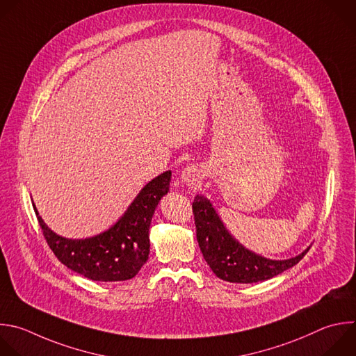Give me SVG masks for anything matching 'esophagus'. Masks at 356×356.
Segmentation results:
<instances>
[{
  "mask_svg": "<svg viewBox=\"0 0 356 356\" xmlns=\"http://www.w3.org/2000/svg\"><path fill=\"white\" fill-rule=\"evenodd\" d=\"M180 179L186 186H188L191 188H195L201 183V172L197 166H187L181 170Z\"/></svg>",
  "mask_w": 356,
  "mask_h": 356,
  "instance_id": "esophagus-1",
  "label": "esophagus"
}]
</instances>
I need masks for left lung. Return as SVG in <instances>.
<instances>
[{
  "instance_id": "left-lung-1",
  "label": "left lung",
  "mask_w": 356,
  "mask_h": 356,
  "mask_svg": "<svg viewBox=\"0 0 356 356\" xmlns=\"http://www.w3.org/2000/svg\"><path fill=\"white\" fill-rule=\"evenodd\" d=\"M193 212L202 257L213 274L227 282L254 284L267 281L296 266L310 249L309 246L300 254L285 260L267 259L246 249L233 238L205 195H195Z\"/></svg>"
}]
</instances>
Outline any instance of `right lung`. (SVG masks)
Instances as JSON below:
<instances>
[{"label": "right lung", "instance_id": "1", "mask_svg": "<svg viewBox=\"0 0 356 356\" xmlns=\"http://www.w3.org/2000/svg\"><path fill=\"white\" fill-rule=\"evenodd\" d=\"M172 170L148 181L124 213L108 229L85 239H70L36 216L56 257L70 270L92 281L115 282L134 278L149 256V226L155 209L169 193Z\"/></svg>", "mask_w": 356, "mask_h": 356}]
</instances>
